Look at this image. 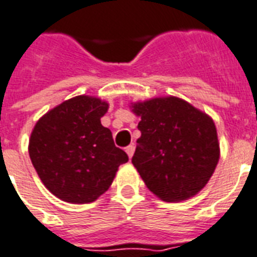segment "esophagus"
Segmentation results:
<instances>
[{"mask_svg": "<svg viewBox=\"0 0 257 257\" xmlns=\"http://www.w3.org/2000/svg\"><path fill=\"white\" fill-rule=\"evenodd\" d=\"M134 151H135V147L133 145H130L128 147H126V153L127 155H128V158H133V155H134Z\"/></svg>", "mask_w": 257, "mask_h": 257, "instance_id": "34e87169", "label": "esophagus"}]
</instances>
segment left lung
Here are the masks:
<instances>
[{"label":"left lung","mask_w":257,"mask_h":257,"mask_svg":"<svg viewBox=\"0 0 257 257\" xmlns=\"http://www.w3.org/2000/svg\"><path fill=\"white\" fill-rule=\"evenodd\" d=\"M141 116L133 164L164 202L187 200L206 187L220 158L212 118L178 96L131 103Z\"/></svg>","instance_id":"1"}]
</instances>
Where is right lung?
Segmentation results:
<instances>
[{
    "label": "right lung",
    "mask_w": 257,
    "mask_h": 257,
    "mask_svg": "<svg viewBox=\"0 0 257 257\" xmlns=\"http://www.w3.org/2000/svg\"><path fill=\"white\" fill-rule=\"evenodd\" d=\"M108 103L78 95L38 119L29 139V155L47 190L63 202H95L110 188L118 167L128 161L100 118Z\"/></svg>",
    "instance_id": "add662e5"
}]
</instances>
